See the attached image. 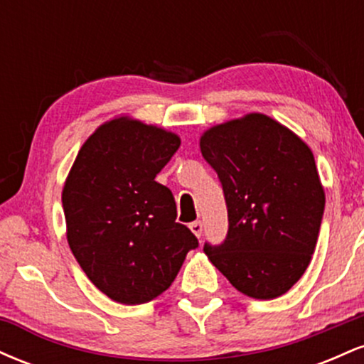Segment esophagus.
<instances>
[{"label":"esophagus","instance_id":"1","mask_svg":"<svg viewBox=\"0 0 364 364\" xmlns=\"http://www.w3.org/2000/svg\"><path fill=\"white\" fill-rule=\"evenodd\" d=\"M190 229H191V232H193V235H195L196 237L202 236V232H203V224H202V220H195V223H191V224H190Z\"/></svg>","mask_w":364,"mask_h":364}]
</instances>
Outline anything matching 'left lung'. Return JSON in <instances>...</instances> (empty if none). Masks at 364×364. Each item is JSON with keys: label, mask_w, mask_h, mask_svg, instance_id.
<instances>
[{"label": "left lung", "mask_w": 364, "mask_h": 364, "mask_svg": "<svg viewBox=\"0 0 364 364\" xmlns=\"http://www.w3.org/2000/svg\"><path fill=\"white\" fill-rule=\"evenodd\" d=\"M200 150L223 185L229 220L223 243L203 252L240 292L277 298L306 270L323 219L311 150L265 114L207 129Z\"/></svg>", "instance_id": "1"}]
</instances>
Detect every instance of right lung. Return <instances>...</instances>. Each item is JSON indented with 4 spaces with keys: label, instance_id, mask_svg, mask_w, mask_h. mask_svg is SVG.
I'll list each match as a JSON object with an SVG mask.
<instances>
[{
    "label": "right lung",
    "instance_id": "add662e5",
    "mask_svg": "<svg viewBox=\"0 0 364 364\" xmlns=\"http://www.w3.org/2000/svg\"><path fill=\"white\" fill-rule=\"evenodd\" d=\"M178 135L118 118L83 144L63 188L68 245L92 284L123 304L157 298L198 240L176 223V202L156 176Z\"/></svg>",
    "mask_w": 364,
    "mask_h": 364
}]
</instances>
